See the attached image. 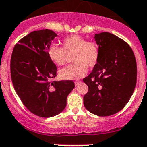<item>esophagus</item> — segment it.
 I'll use <instances>...</instances> for the list:
<instances>
[{
  "label": "esophagus",
  "instance_id": "1",
  "mask_svg": "<svg viewBox=\"0 0 147 147\" xmlns=\"http://www.w3.org/2000/svg\"><path fill=\"white\" fill-rule=\"evenodd\" d=\"M81 82H82V81H80V80H77V81H75V85H76V86H77V85H80Z\"/></svg>",
  "mask_w": 147,
  "mask_h": 147
}]
</instances>
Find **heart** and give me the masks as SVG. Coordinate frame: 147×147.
<instances>
[{"instance_id": "b5f03b06", "label": "heart", "mask_w": 147, "mask_h": 147, "mask_svg": "<svg viewBox=\"0 0 147 147\" xmlns=\"http://www.w3.org/2000/svg\"><path fill=\"white\" fill-rule=\"evenodd\" d=\"M48 54L57 65H65L68 57H72L74 64L59 71V76L65 80H77L86 74L87 68L96 65L100 56L98 44L87 41L85 37L73 34L62 40V47L52 44L48 48Z\"/></svg>"}]
</instances>
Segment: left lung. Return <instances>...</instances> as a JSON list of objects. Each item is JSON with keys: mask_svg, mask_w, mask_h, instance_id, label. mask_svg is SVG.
<instances>
[{"mask_svg": "<svg viewBox=\"0 0 147 147\" xmlns=\"http://www.w3.org/2000/svg\"><path fill=\"white\" fill-rule=\"evenodd\" d=\"M100 56L96 65L83 81L88 86L84 96L87 110L99 116L113 115L125 107L137 81L133 51L124 40L109 32L96 34Z\"/></svg>", "mask_w": 147, "mask_h": 147, "instance_id": "obj_1", "label": "left lung"}]
</instances>
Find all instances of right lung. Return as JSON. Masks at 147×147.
<instances>
[{
    "label": "right lung",
    "instance_id": "right-lung-1",
    "mask_svg": "<svg viewBox=\"0 0 147 147\" xmlns=\"http://www.w3.org/2000/svg\"><path fill=\"white\" fill-rule=\"evenodd\" d=\"M57 36L49 29L31 32L15 45L10 62L17 94L30 112L42 118L60 113L75 87L72 80H53L57 66L49 57L48 48Z\"/></svg>",
    "mask_w": 147,
    "mask_h": 147
}]
</instances>
